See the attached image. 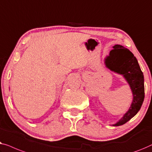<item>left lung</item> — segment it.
I'll list each match as a JSON object with an SVG mask.
<instances>
[{"label": "left lung", "mask_w": 152, "mask_h": 152, "mask_svg": "<svg viewBox=\"0 0 152 152\" xmlns=\"http://www.w3.org/2000/svg\"><path fill=\"white\" fill-rule=\"evenodd\" d=\"M114 50L104 58L106 67L124 77L131 89L133 100L131 106L123 116L112 125L120 126L127 123L138 112L145 98L144 76L137 59L134 54L121 45H115Z\"/></svg>", "instance_id": "8db88e82"}]
</instances>
